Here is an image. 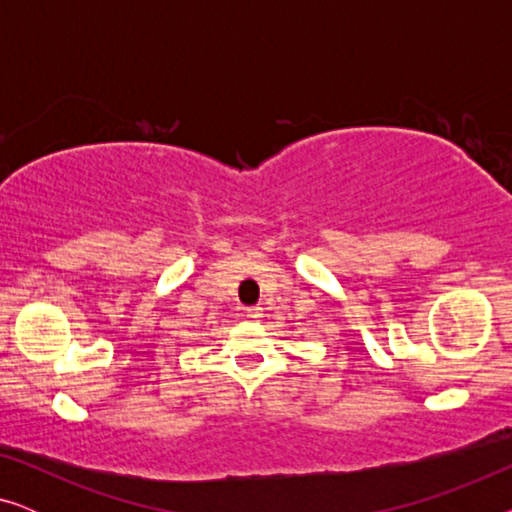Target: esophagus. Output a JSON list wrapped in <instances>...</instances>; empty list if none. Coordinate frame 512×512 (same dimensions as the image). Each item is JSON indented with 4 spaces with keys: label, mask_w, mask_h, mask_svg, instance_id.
<instances>
[{
    "label": "esophagus",
    "mask_w": 512,
    "mask_h": 512,
    "mask_svg": "<svg viewBox=\"0 0 512 512\" xmlns=\"http://www.w3.org/2000/svg\"><path fill=\"white\" fill-rule=\"evenodd\" d=\"M244 312H247V317H249V319H254V321H258V319L263 317V310H261V307H247V310H244Z\"/></svg>",
    "instance_id": "1"
}]
</instances>
